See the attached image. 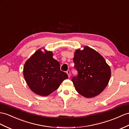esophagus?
Segmentation results:
<instances>
[{
	"instance_id": "1",
	"label": "esophagus",
	"mask_w": 129,
	"mask_h": 129,
	"mask_svg": "<svg viewBox=\"0 0 129 129\" xmlns=\"http://www.w3.org/2000/svg\"><path fill=\"white\" fill-rule=\"evenodd\" d=\"M67 74H68V76H69V77H70V76H71V73H70V71L69 70H68L67 71Z\"/></svg>"
}]
</instances>
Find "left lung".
<instances>
[{"mask_svg": "<svg viewBox=\"0 0 129 129\" xmlns=\"http://www.w3.org/2000/svg\"><path fill=\"white\" fill-rule=\"evenodd\" d=\"M77 76L72 78L76 90L85 98H93L106 87L111 77L110 67L102 56L94 49L84 46L77 49L74 57Z\"/></svg>", "mask_w": 129, "mask_h": 129, "instance_id": "8db88e82", "label": "left lung"}]
</instances>
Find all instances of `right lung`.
I'll list each match as a JSON object with an SVG mask.
<instances>
[{"instance_id": "right-lung-1", "label": "right lung", "mask_w": 129, "mask_h": 129, "mask_svg": "<svg viewBox=\"0 0 129 129\" xmlns=\"http://www.w3.org/2000/svg\"><path fill=\"white\" fill-rule=\"evenodd\" d=\"M59 62L51 51L41 49L25 62L23 68L25 80L30 89L41 96H47L57 89L68 75L60 70Z\"/></svg>"}]
</instances>
